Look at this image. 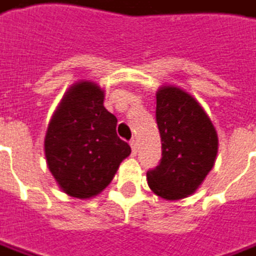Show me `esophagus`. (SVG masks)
I'll use <instances>...</instances> for the list:
<instances>
[{"instance_id": "34e87169", "label": "esophagus", "mask_w": 256, "mask_h": 256, "mask_svg": "<svg viewBox=\"0 0 256 256\" xmlns=\"http://www.w3.org/2000/svg\"><path fill=\"white\" fill-rule=\"evenodd\" d=\"M130 145H131L132 148V154L135 156V154H136V152H138V142H136L135 139H132L131 142H130Z\"/></svg>"}]
</instances>
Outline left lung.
Returning <instances> with one entry per match:
<instances>
[{
    "label": "left lung",
    "instance_id": "obj_1",
    "mask_svg": "<svg viewBox=\"0 0 256 256\" xmlns=\"http://www.w3.org/2000/svg\"><path fill=\"white\" fill-rule=\"evenodd\" d=\"M156 121L162 138L160 164L148 172V185L167 200L186 198L214 166L219 139L198 102L177 86L156 93Z\"/></svg>",
    "mask_w": 256,
    "mask_h": 256
}]
</instances>
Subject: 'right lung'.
I'll use <instances>...</instances> for the list:
<instances>
[{"instance_id": "obj_1", "label": "right lung", "mask_w": 256, "mask_h": 256, "mask_svg": "<svg viewBox=\"0 0 256 256\" xmlns=\"http://www.w3.org/2000/svg\"><path fill=\"white\" fill-rule=\"evenodd\" d=\"M104 92L90 80L74 84L51 117L44 152L48 170L70 196H96L110 184L131 148L118 138L117 118L103 106Z\"/></svg>"}]
</instances>
